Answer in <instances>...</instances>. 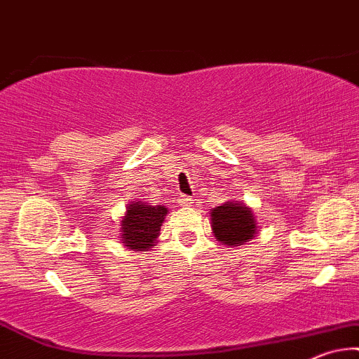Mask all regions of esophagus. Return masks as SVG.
I'll return each instance as SVG.
<instances>
[{
  "label": "esophagus",
  "instance_id": "34e87169",
  "mask_svg": "<svg viewBox=\"0 0 359 359\" xmlns=\"http://www.w3.org/2000/svg\"><path fill=\"white\" fill-rule=\"evenodd\" d=\"M177 202L180 203V205H190L192 203V197H189V195H179V198H177Z\"/></svg>",
  "mask_w": 359,
  "mask_h": 359
}]
</instances>
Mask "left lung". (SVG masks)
I'll return each mask as SVG.
<instances>
[{"label": "left lung", "instance_id": "left-lung-1", "mask_svg": "<svg viewBox=\"0 0 359 359\" xmlns=\"http://www.w3.org/2000/svg\"><path fill=\"white\" fill-rule=\"evenodd\" d=\"M212 229L224 245H243L255 235V217L243 203L226 202L212 210Z\"/></svg>", "mask_w": 359, "mask_h": 359}]
</instances>
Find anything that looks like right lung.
<instances>
[{
	"instance_id": "1",
	"label": "right lung",
	"mask_w": 359,
	"mask_h": 359,
	"mask_svg": "<svg viewBox=\"0 0 359 359\" xmlns=\"http://www.w3.org/2000/svg\"><path fill=\"white\" fill-rule=\"evenodd\" d=\"M165 215V207L144 205L139 202L129 203V210L121 224L122 243L139 252L149 250L161 233Z\"/></svg>"
}]
</instances>
